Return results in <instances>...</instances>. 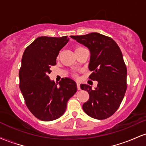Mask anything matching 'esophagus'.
Returning a JSON list of instances; mask_svg holds the SVG:
<instances>
[{
    "instance_id": "34e87169",
    "label": "esophagus",
    "mask_w": 146,
    "mask_h": 146,
    "mask_svg": "<svg viewBox=\"0 0 146 146\" xmlns=\"http://www.w3.org/2000/svg\"><path fill=\"white\" fill-rule=\"evenodd\" d=\"M77 88H78V90H80L81 88H80V84L79 82H77Z\"/></svg>"
}]
</instances>
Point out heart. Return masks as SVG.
Wrapping results in <instances>:
<instances>
[{"instance_id": "1", "label": "heart", "mask_w": 146, "mask_h": 146, "mask_svg": "<svg viewBox=\"0 0 146 146\" xmlns=\"http://www.w3.org/2000/svg\"><path fill=\"white\" fill-rule=\"evenodd\" d=\"M82 48H84L83 47H81V46H77V47L75 48V52H76V51H80V50L82 49Z\"/></svg>"}]
</instances>
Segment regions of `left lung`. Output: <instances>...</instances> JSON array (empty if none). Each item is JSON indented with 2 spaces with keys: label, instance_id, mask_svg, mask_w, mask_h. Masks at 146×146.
I'll return each mask as SVG.
<instances>
[{
  "label": "left lung",
  "instance_id": "8db88e82",
  "mask_svg": "<svg viewBox=\"0 0 146 146\" xmlns=\"http://www.w3.org/2000/svg\"><path fill=\"white\" fill-rule=\"evenodd\" d=\"M71 38L89 49L88 68L93 71L89 79L98 82L95 90L89 85H80L89 94L82 106L84 111L97 119L108 118L119 108L127 88V68L121 49L111 38L99 33Z\"/></svg>",
  "mask_w": 146,
  "mask_h": 146
}]
</instances>
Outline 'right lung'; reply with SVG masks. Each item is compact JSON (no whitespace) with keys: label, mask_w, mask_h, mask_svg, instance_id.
I'll use <instances>...</instances> for the list:
<instances>
[{"label":"right lung","mask_w":146,"mask_h":146,"mask_svg":"<svg viewBox=\"0 0 146 146\" xmlns=\"http://www.w3.org/2000/svg\"><path fill=\"white\" fill-rule=\"evenodd\" d=\"M68 40L67 36L38 37L23 53L20 89L28 109L42 121H53L61 117L68 100L77 91L76 83L71 79L62 78L58 86L48 77L50 68L56 65L59 52Z\"/></svg>","instance_id":"add662e5"}]
</instances>
